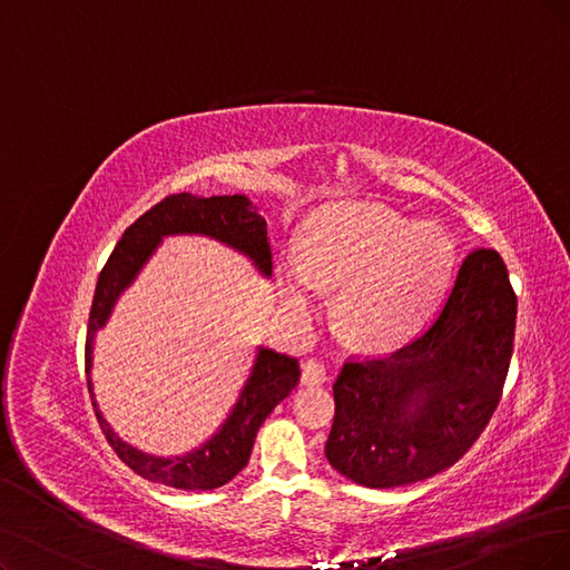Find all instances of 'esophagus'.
<instances>
[{
	"mask_svg": "<svg viewBox=\"0 0 570 570\" xmlns=\"http://www.w3.org/2000/svg\"><path fill=\"white\" fill-rule=\"evenodd\" d=\"M326 381V368L320 360H307L303 364V373H301V383L307 385V387H314V385H322Z\"/></svg>",
	"mask_w": 570,
	"mask_h": 570,
	"instance_id": "esophagus-1",
	"label": "esophagus"
}]
</instances>
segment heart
I'll use <instances>...</instances> for the list:
<instances>
[{
  "instance_id": "1",
  "label": "heart",
  "mask_w": 570,
  "mask_h": 570,
  "mask_svg": "<svg viewBox=\"0 0 570 570\" xmlns=\"http://www.w3.org/2000/svg\"><path fill=\"white\" fill-rule=\"evenodd\" d=\"M453 263V244L434 223L383 204H335L314 214L303 232V265L284 269V305L305 314L320 288H343L338 326L364 350L406 341L423 322Z\"/></svg>"
}]
</instances>
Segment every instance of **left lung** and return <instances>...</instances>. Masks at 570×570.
<instances>
[{"label": "left lung", "instance_id": "left-lung-1", "mask_svg": "<svg viewBox=\"0 0 570 570\" xmlns=\"http://www.w3.org/2000/svg\"><path fill=\"white\" fill-rule=\"evenodd\" d=\"M514 324L517 293L500 253L472 250L423 333L345 362L333 383L331 468L366 489H396L455 465L500 404Z\"/></svg>", "mask_w": 570, "mask_h": 570}]
</instances>
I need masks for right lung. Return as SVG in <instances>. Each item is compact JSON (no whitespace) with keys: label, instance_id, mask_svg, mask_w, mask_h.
<instances>
[{"label":"right lung","instance_id":"1","mask_svg":"<svg viewBox=\"0 0 570 570\" xmlns=\"http://www.w3.org/2000/svg\"><path fill=\"white\" fill-rule=\"evenodd\" d=\"M265 218L250 208V202L242 195L232 197H208L199 199L187 193L168 195L153 208L124 229L121 239L110 253L108 263L102 265L98 274V284L94 293V303L89 312L87 326V385L91 392V341L96 328H100L108 320L112 303L117 301L124 286L136 277V272L142 267L147 256L155 250L164 235H178V232H199L214 239H220L229 246L244 250L253 258L263 274L272 272V250L267 244V227ZM301 381V366L296 356L279 354L274 350H261L256 366L246 381L235 411L229 413L220 432L206 441V444L183 458L164 460L145 455L131 446H126L117 439L100 415L96 399L91 392V404L98 417V425L108 439L112 451L119 455L126 468L134 470L138 476L171 487L180 491H208L218 489L232 476H237L250 458L253 441L265 417L274 411L279 402L291 394V390Z\"/></svg>","mask_w":570,"mask_h":570}]
</instances>
